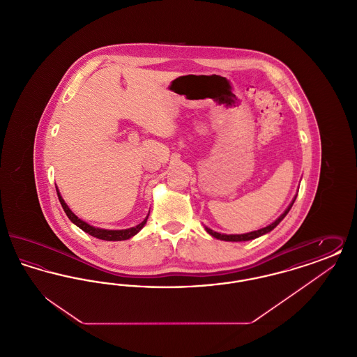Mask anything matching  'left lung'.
Instances as JSON below:
<instances>
[{"instance_id": "left-lung-1", "label": "left lung", "mask_w": 357, "mask_h": 357, "mask_svg": "<svg viewBox=\"0 0 357 357\" xmlns=\"http://www.w3.org/2000/svg\"><path fill=\"white\" fill-rule=\"evenodd\" d=\"M296 198H297V195L293 198V201H291V204H289L288 208H287L275 221L271 223L269 226H266V227L259 229V230L250 231V233H246V234H221V233H217V231H214V230H211V229H208V227H206V226H204V229H206V231H207L210 236H213V237L217 238V239H221V241H229V242H242V241H250V239L261 237V236H264V234L272 231L273 229L287 217V214H288L289 210L291 208V206L294 204Z\"/></svg>"}]
</instances>
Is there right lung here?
I'll list each match as a JSON object with an SVG mask.
<instances>
[{
	"label": "right lung",
	"mask_w": 357,
	"mask_h": 357,
	"mask_svg": "<svg viewBox=\"0 0 357 357\" xmlns=\"http://www.w3.org/2000/svg\"><path fill=\"white\" fill-rule=\"evenodd\" d=\"M56 191H57L59 201H60V204L63 206V208H64V211H66V214H67V217L70 220V222L75 223L77 227H80L85 233H88L89 236L99 238V239H102V241H126V239H130V238L134 237L135 234H137V233L142 230V227L146 225L147 218H149V215H147V217L144 218V221L142 222V223H139V225H136L135 227H130V229H124V230H107V229L93 227V226H91L89 223L82 221L77 215H75V214L72 213V210L69 208L68 204L64 202V199H63V197L60 195V191H59L57 187H56Z\"/></svg>",
	"instance_id": "obj_1"
}]
</instances>
